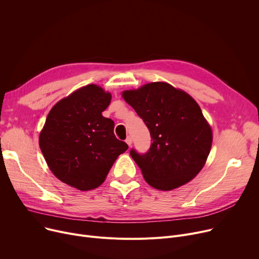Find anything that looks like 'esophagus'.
<instances>
[{"instance_id": "esophagus-1", "label": "esophagus", "mask_w": 259, "mask_h": 259, "mask_svg": "<svg viewBox=\"0 0 259 259\" xmlns=\"http://www.w3.org/2000/svg\"><path fill=\"white\" fill-rule=\"evenodd\" d=\"M126 143H127V144H128V146L130 147V146L132 145V139H131L130 137H128V138L126 139Z\"/></svg>"}]
</instances>
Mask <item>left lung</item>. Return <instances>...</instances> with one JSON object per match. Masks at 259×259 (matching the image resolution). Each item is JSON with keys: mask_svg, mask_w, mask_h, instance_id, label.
I'll list each match as a JSON object with an SVG mask.
<instances>
[{"mask_svg": "<svg viewBox=\"0 0 259 259\" xmlns=\"http://www.w3.org/2000/svg\"><path fill=\"white\" fill-rule=\"evenodd\" d=\"M150 131L147 153L130 155L151 187L170 191L194 179L205 166L212 130L192 97L164 81L121 93Z\"/></svg>", "mask_w": 259, "mask_h": 259, "instance_id": "1", "label": "left lung"}]
</instances>
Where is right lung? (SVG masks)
<instances>
[{
	"label": "right lung",
	"instance_id": "right-lung-1",
	"mask_svg": "<svg viewBox=\"0 0 259 259\" xmlns=\"http://www.w3.org/2000/svg\"><path fill=\"white\" fill-rule=\"evenodd\" d=\"M111 94L98 85L81 87L52 107L38 144L51 172L80 191L102 185L128 145L114 135V121L102 115Z\"/></svg>",
	"mask_w": 259,
	"mask_h": 259
}]
</instances>
